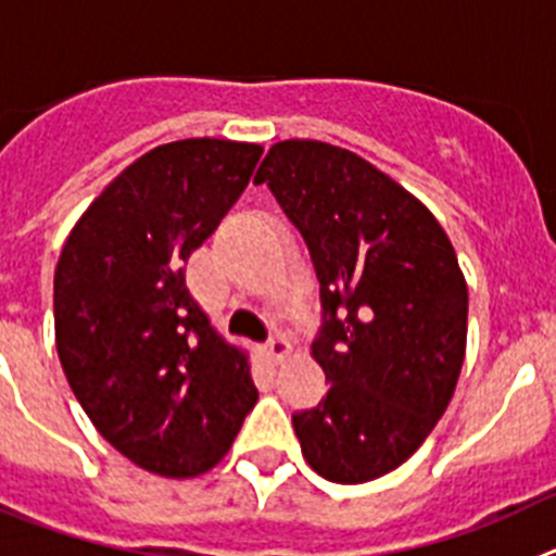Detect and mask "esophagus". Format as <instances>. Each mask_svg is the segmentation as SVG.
<instances>
[{
    "instance_id": "obj_1",
    "label": "esophagus",
    "mask_w": 556,
    "mask_h": 556,
    "mask_svg": "<svg viewBox=\"0 0 556 556\" xmlns=\"http://www.w3.org/2000/svg\"><path fill=\"white\" fill-rule=\"evenodd\" d=\"M266 352H268V357L271 359H285L290 354V340L288 338H282V334H277V338H271L266 343Z\"/></svg>"
}]
</instances>
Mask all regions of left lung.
Instances as JSON below:
<instances>
[{"label":"left lung","mask_w":556,"mask_h":556,"mask_svg":"<svg viewBox=\"0 0 556 556\" xmlns=\"http://www.w3.org/2000/svg\"><path fill=\"white\" fill-rule=\"evenodd\" d=\"M321 282L313 343L327 399L293 415L302 454L338 484L384 477L418 452L457 388L468 285L446 229L349 149L279 141L260 163Z\"/></svg>","instance_id":"obj_1"}]
</instances>
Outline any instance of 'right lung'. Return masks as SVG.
Returning a JSON list of instances; mask_svg holds the SVG:
<instances>
[{"label":"right lung","mask_w":556,"mask_h":556,"mask_svg":"<svg viewBox=\"0 0 556 556\" xmlns=\"http://www.w3.org/2000/svg\"><path fill=\"white\" fill-rule=\"evenodd\" d=\"M263 147L188 138L154 147L99 193L54 268V343L110 446L168 479L210 471L257 402L249 354L185 285Z\"/></svg>","instance_id":"add662e5"}]
</instances>
